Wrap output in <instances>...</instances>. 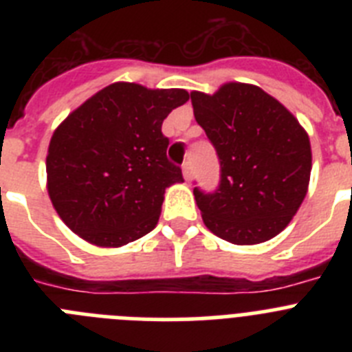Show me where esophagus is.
<instances>
[{
	"instance_id": "1",
	"label": "esophagus",
	"mask_w": 352,
	"mask_h": 352,
	"mask_svg": "<svg viewBox=\"0 0 352 352\" xmlns=\"http://www.w3.org/2000/svg\"><path fill=\"white\" fill-rule=\"evenodd\" d=\"M183 178H185L186 182H190V179H192V166H190V162H185V164H183Z\"/></svg>"
}]
</instances>
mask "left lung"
<instances>
[{
  "label": "left lung",
  "mask_w": 352,
  "mask_h": 352,
  "mask_svg": "<svg viewBox=\"0 0 352 352\" xmlns=\"http://www.w3.org/2000/svg\"><path fill=\"white\" fill-rule=\"evenodd\" d=\"M194 116L217 149L219 188H194L204 226L234 245L284 231L309 190V135L280 102L254 84L227 82L190 93Z\"/></svg>",
  "instance_id": "left-lung-1"
}]
</instances>
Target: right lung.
<instances>
[{"instance_id":"obj_1","label":"right lung","mask_w":352,"mask_h":352,"mask_svg":"<svg viewBox=\"0 0 352 352\" xmlns=\"http://www.w3.org/2000/svg\"><path fill=\"white\" fill-rule=\"evenodd\" d=\"M190 96L114 82L52 133L47 192L60 219L96 247H123L158 222L166 188L183 182L162 123Z\"/></svg>"}]
</instances>
